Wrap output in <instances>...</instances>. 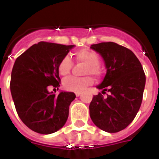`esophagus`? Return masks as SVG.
<instances>
[{"instance_id":"1","label":"esophagus","mask_w":159,"mask_h":159,"mask_svg":"<svg viewBox=\"0 0 159 159\" xmlns=\"http://www.w3.org/2000/svg\"><path fill=\"white\" fill-rule=\"evenodd\" d=\"M75 95H76V96L78 97V96H80V95H81V92H75Z\"/></svg>"}]
</instances>
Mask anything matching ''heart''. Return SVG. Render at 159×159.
Segmentation results:
<instances>
[{
	"instance_id": "1",
	"label": "heart",
	"mask_w": 159,
	"mask_h": 159,
	"mask_svg": "<svg viewBox=\"0 0 159 159\" xmlns=\"http://www.w3.org/2000/svg\"><path fill=\"white\" fill-rule=\"evenodd\" d=\"M75 58L77 62L86 64L84 71V75L92 74L95 76H99L101 75L102 70L99 66L100 58L95 52L88 49H82L75 53ZM72 67V60L70 59V57H64L60 60L57 68L60 75L65 76L71 72ZM93 83V79L91 76L68 77L64 80L63 85L67 91L80 92L85 89L88 86L92 85Z\"/></svg>"
}]
</instances>
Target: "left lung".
<instances>
[{
    "mask_svg": "<svg viewBox=\"0 0 159 159\" xmlns=\"http://www.w3.org/2000/svg\"><path fill=\"white\" fill-rule=\"evenodd\" d=\"M105 61L107 74L89 105L90 116L96 127L109 133L123 130L135 118L141 106L146 75L143 66L130 49L114 42L92 44Z\"/></svg>",
    "mask_w": 159,
    "mask_h": 159,
    "instance_id": "1",
    "label": "left lung"
}]
</instances>
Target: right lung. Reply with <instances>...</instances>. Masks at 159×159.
<instances>
[{
	"label": "right lung",
	"mask_w": 159,
	"mask_h": 159,
	"mask_svg": "<svg viewBox=\"0 0 159 159\" xmlns=\"http://www.w3.org/2000/svg\"><path fill=\"white\" fill-rule=\"evenodd\" d=\"M74 45L40 41L16 58L11 74L10 91L20 119L29 128L49 134L64 127L73 92H48L60 87L58 66Z\"/></svg>",
	"instance_id": "obj_1"
}]
</instances>
